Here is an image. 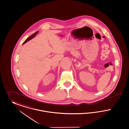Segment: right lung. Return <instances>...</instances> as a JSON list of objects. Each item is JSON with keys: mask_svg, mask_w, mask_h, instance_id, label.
Listing matches in <instances>:
<instances>
[{"mask_svg": "<svg viewBox=\"0 0 129 129\" xmlns=\"http://www.w3.org/2000/svg\"><path fill=\"white\" fill-rule=\"evenodd\" d=\"M38 33V31H37V32H36V33H35L34 34H33L32 35H31L30 36V37H29L28 38H27L24 42V43H23V44H25V43H26L27 42H28L29 40H30V39H31L32 38H34L37 35V34Z\"/></svg>", "mask_w": 129, "mask_h": 129, "instance_id": "add662e5", "label": "right lung"}]
</instances>
